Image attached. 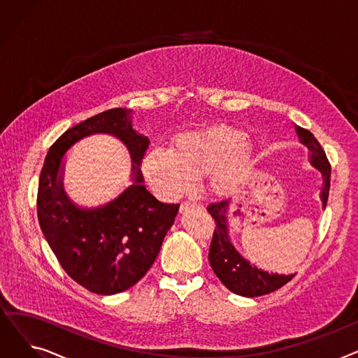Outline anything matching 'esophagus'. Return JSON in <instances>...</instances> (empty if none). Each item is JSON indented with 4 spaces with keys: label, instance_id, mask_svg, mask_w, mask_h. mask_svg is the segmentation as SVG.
Returning a JSON list of instances; mask_svg holds the SVG:
<instances>
[{
    "label": "esophagus",
    "instance_id": "1",
    "mask_svg": "<svg viewBox=\"0 0 358 358\" xmlns=\"http://www.w3.org/2000/svg\"><path fill=\"white\" fill-rule=\"evenodd\" d=\"M190 209H201V206L194 203V201H184L181 204V210L182 212H187V210H190Z\"/></svg>",
    "mask_w": 358,
    "mask_h": 358
}]
</instances>
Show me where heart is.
I'll list each match as a JSON object with an SVG mask.
<instances>
[{
    "mask_svg": "<svg viewBox=\"0 0 358 358\" xmlns=\"http://www.w3.org/2000/svg\"><path fill=\"white\" fill-rule=\"evenodd\" d=\"M254 148L245 131L216 124L187 131L171 149H152L142 159L146 180L168 199L189 193L196 178L208 176L209 190L219 197L238 192L251 174Z\"/></svg>",
    "mask_w": 358,
    "mask_h": 358,
    "instance_id": "heart-1",
    "label": "heart"
}]
</instances>
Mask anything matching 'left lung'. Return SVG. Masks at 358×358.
Listing matches in <instances>:
<instances>
[{"mask_svg":"<svg viewBox=\"0 0 358 358\" xmlns=\"http://www.w3.org/2000/svg\"><path fill=\"white\" fill-rule=\"evenodd\" d=\"M296 131L300 142L306 145L310 150V164L322 173L324 187H322V208H327V201L329 196L331 185V165L325 155L321 143L310 134L309 130L296 126ZM228 208L229 200H222L219 203H212L208 206V212L215 219L216 228L213 232L210 250H209V261L213 271L219 277L222 283L227 286L231 292L245 296V297H258L262 294H268L275 292L277 289L283 287L296 274H277L268 273L251 266L250 261L242 258L241 254L234 248L229 239L228 232Z\"/></svg>","mask_w":358,"mask_h":358,"instance_id":"left-lung-1","label":"left lung"}]
</instances>
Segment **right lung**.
<instances>
[{"instance_id": "add662e5", "label": "right lung", "mask_w": 358, "mask_h": 358, "mask_svg": "<svg viewBox=\"0 0 358 358\" xmlns=\"http://www.w3.org/2000/svg\"><path fill=\"white\" fill-rule=\"evenodd\" d=\"M130 110L111 108L68 129L49 148L37 190V217L66 274L87 290L116 294L148 273L173 227L180 204L157 200L142 184L141 162L149 139L131 129ZM119 137L134 159V184L97 210H81L63 192L62 158L85 136Z\"/></svg>"}]
</instances>
